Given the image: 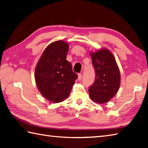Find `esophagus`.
Wrapping results in <instances>:
<instances>
[{
    "instance_id": "34e87169",
    "label": "esophagus",
    "mask_w": 148,
    "mask_h": 148,
    "mask_svg": "<svg viewBox=\"0 0 148 148\" xmlns=\"http://www.w3.org/2000/svg\"><path fill=\"white\" fill-rule=\"evenodd\" d=\"M82 79V74H78V80H81Z\"/></svg>"
}]
</instances>
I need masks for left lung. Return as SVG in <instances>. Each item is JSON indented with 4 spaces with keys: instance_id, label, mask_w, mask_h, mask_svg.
I'll use <instances>...</instances> for the list:
<instances>
[{
    "instance_id": "8db88e82",
    "label": "left lung",
    "mask_w": 148,
    "mask_h": 148,
    "mask_svg": "<svg viewBox=\"0 0 148 148\" xmlns=\"http://www.w3.org/2000/svg\"><path fill=\"white\" fill-rule=\"evenodd\" d=\"M95 78L89 87L90 97L94 102L103 103L117 93L120 85V74L114 56L108 49L91 53Z\"/></svg>"
}]
</instances>
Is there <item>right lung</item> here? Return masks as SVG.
Listing matches in <instances>:
<instances>
[{"mask_svg":"<svg viewBox=\"0 0 148 148\" xmlns=\"http://www.w3.org/2000/svg\"><path fill=\"white\" fill-rule=\"evenodd\" d=\"M69 45L57 40L47 46L37 63L35 71L37 86L44 97L54 103L67 99L71 93L76 73L68 62Z\"/></svg>","mask_w":148,"mask_h":148,"instance_id":"right-lung-1","label":"right lung"}]
</instances>
